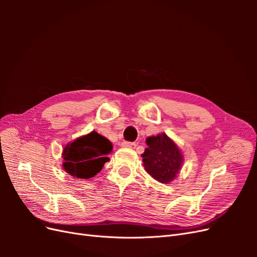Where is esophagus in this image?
<instances>
[{
    "label": "esophagus",
    "instance_id": "34e87169",
    "mask_svg": "<svg viewBox=\"0 0 257 257\" xmlns=\"http://www.w3.org/2000/svg\"><path fill=\"white\" fill-rule=\"evenodd\" d=\"M121 146L124 148H132V149H133V148H135L137 145L136 143H132V142H123Z\"/></svg>",
    "mask_w": 257,
    "mask_h": 257
}]
</instances>
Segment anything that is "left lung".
<instances>
[{
  "label": "left lung",
  "instance_id": "left-lung-1",
  "mask_svg": "<svg viewBox=\"0 0 257 257\" xmlns=\"http://www.w3.org/2000/svg\"><path fill=\"white\" fill-rule=\"evenodd\" d=\"M148 148L143 154L144 166L161 183L173 181L182 164V154L166 134L147 138Z\"/></svg>",
  "mask_w": 257,
  "mask_h": 257
}]
</instances>
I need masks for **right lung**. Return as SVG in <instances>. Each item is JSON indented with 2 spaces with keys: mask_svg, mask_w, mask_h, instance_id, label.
I'll return each mask as SVG.
<instances>
[{
  "mask_svg": "<svg viewBox=\"0 0 257 257\" xmlns=\"http://www.w3.org/2000/svg\"><path fill=\"white\" fill-rule=\"evenodd\" d=\"M112 145L104 136L91 132L68 144L63 151V167L71 176L89 179L99 173L106 162Z\"/></svg>",
  "mask_w": 257,
  "mask_h": 257,
  "instance_id": "right-lung-1",
  "label": "right lung"
}]
</instances>
